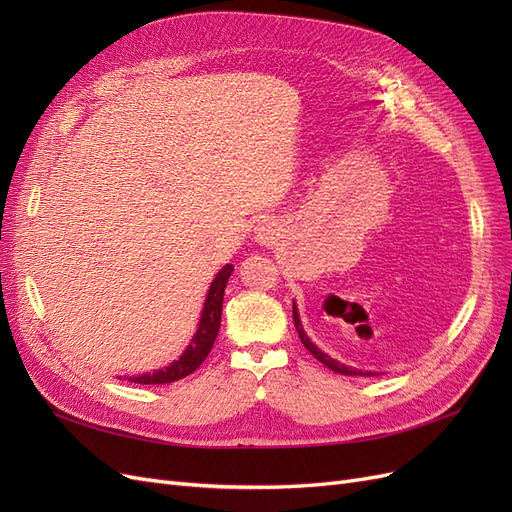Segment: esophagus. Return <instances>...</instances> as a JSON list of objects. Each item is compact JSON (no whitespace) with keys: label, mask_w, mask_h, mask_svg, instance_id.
Wrapping results in <instances>:
<instances>
[{"label":"esophagus","mask_w":512,"mask_h":512,"mask_svg":"<svg viewBox=\"0 0 512 512\" xmlns=\"http://www.w3.org/2000/svg\"><path fill=\"white\" fill-rule=\"evenodd\" d=\"M256 239H258L260 243H265V245L275 243V239H277V228H275V224H262V226L258 228V232H256Z\"/></svg>","instance_id":"obj_1"}]
</instances>
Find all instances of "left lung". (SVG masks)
<instances>
[{
  "mask_svg": "<svg viewBox=\"0 0 512 512\" xmlns=\"http://www.w3.org/2000/svg\"><path fill=\"white\" fill-rule=\"evenodd\" d=\"M292 320H294V327H297V333H299V337H301V342H303V346L312 352L316 359L322 363V365H327L329 369H333L335 374H344V376H378V374H374V371H359V369H352V367H346V365H342L339 361H335V359H331L329 354H324L322 350H318L312 342H309V337L305 335V331H303V327H301V320H299V314H297V307L292 305Z\"/></svg>",
  "mask_w": 512,
  "mask_h": 512,
  "instance_id": "left-lung-1",
  "label": "left lung"
}]
</instances>
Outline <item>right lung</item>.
Returning a JSON list of instances; mask_svg holds the SVG:
<instances>
[{
  "instance_id": "1",
  "label": "right lung",
  "mask_w": 512,
  "mask_h": 512,
  "mask_svg": "<svg viewBox=\"0 0 512 512\" xmlns=\"http://www.w3.org/2000/svg\"><path fill=\"white\" fill-rule=\"evenodd\" d=\"M232 273V265H226L218 275H215V280L209 288L207 294V301H205V309H203V316H200V324H198V331L192 339V344L188 346L179 361H173L168 367L153 371V374H143V376H132L128 378V382H136V384H168V382H175L181 380L185 376H190L192 371H196L203 363L211 348L215 337H218L220 331V320H222V303H224V288L228 284V277Z\"/></svg>"
}]
</instances>
